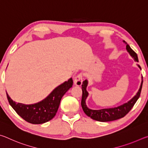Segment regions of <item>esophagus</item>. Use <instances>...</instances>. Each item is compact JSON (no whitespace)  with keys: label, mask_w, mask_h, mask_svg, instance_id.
<instances>
[{"label":"esophagus","mask_w":148,"mask_h":148,"mask_svg":"<svg viewBox=\"0 0 148 148\" xmlns=\"http://www.w3.org/2000/svg\"><path fill=\"white\" fill-rule=\"evenodd\" d=\"M83 82V78H82V74H79L75 77L74 83L76 86H81Z\"/></svg>","instance_id":"1"}]
</instances>
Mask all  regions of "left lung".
<instances>
[{"label":"left lung","mask_w":148,"mask_h":148,"mask_svg":"<svg viewBox=\"0 0 148 148\" xmlns=\"http://www.w3.org/2000/svg\"><path fill=\"white\" fill-rule=\"evenodd\" d=\"M125 44H127L126 49L127 51L129 52L131 55L132 58H134V61L138 62V59L137 54L132 50L131 47L129 46V44H127L126 42L123 41ZM139 68L141 69L139 65H138ZM87 80L86 79L83 82V84L82 85V102L81 105L83 109L84 112H85L87 116L91 117V119L96 120L98 121L101 122H106V121H114V120L119 119L122 118L124 116L129 113L130 110L132 109V108L134 106V104L136 103L137 100L140 97V93H141V90L142 87V84H143V80L142 81L140 87L138 90V91L136 95L132 98L131 100H130L126 103L123 104L121 106H117L116 108H106V109H101V110H91L87 108L86 104V100L88 96V92L87 91L86 88L87 86Z\"/></svg>","instance_id":"left-lung-1"}]
</instances>
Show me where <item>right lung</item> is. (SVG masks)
Segmentation results:
<instances>
[{"instance_id":"right-lung-1","label":"right lung","mask_w":148,"mask_h":148,"mask_svg":"<svg viewBox=\"0 0 148 148\" xmlns=\"http://www.w3.org/2000/svg\"><path fill=\"white\" fill-rule=\"evenodd\" d=\"M72 79H69L56 87L43 101L34 104L16 103L6 92L7 99L10 106L24 120L32 124H42L50 121L55 117L62 96L72 87Z\"/></svg>"}]
</instances>
